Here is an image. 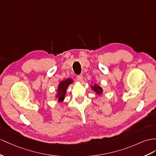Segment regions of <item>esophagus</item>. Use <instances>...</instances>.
I'll return each instance as SVG.
<instances>
[{
  "label": "esophagus",
  "instance_id": "34e87169",
  "mask_svg": "<svg viewBox=\"0 0 156 156\" xmlns=\"http://www.w3.org/2000/svg\"><path fill=\"white\" fill-rule=\"evenodd\" d=\"M77 78L79 81H82L83 80V75L80 74V75H78L77 76Z\"/></svg>",
  "mask_w": 156,
  "mask_h": 156
}]
</instances>
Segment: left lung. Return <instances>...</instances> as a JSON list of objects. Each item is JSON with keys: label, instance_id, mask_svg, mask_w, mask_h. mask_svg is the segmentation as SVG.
I'll list each match as a JSON object with an SVG mask.
<instances>
[{"label": "left lung", "instance_id": "left-lung-1", "mask_svg": "<svg viewBox=\"0 0 156 156\" xmlns=\"http://www.w3.org/2000/svg\"><path fill=\"white\" fill-rule=\"evenodd\" d=\"M91 88L98 95H101L103 93V89L99 85H98L97 83H95L94 86H91Z\"/></svg>", "mask_w": 156, "mask_h": 156}]
</instances>
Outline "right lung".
I'll return each mask as SVG.
<instances>
[{
  "label": "right lung",
  "mask_w": 156,
  "mask_h": 156,
  "mask_svg": "<svg viewBox=\"0 0 156 156\" xmlns=\"http://www.w3.org/2000/svg\"><path fill=\"white\" fill-rule=\"evenodd\" d=\"M73 82V80L70 78H67L59 83L57 91V95H56V98L58 99V102H62L64 100L66 95L67 87Z\"/></svg>",
  "instance_id": "add662e5"
}]
</instances>
